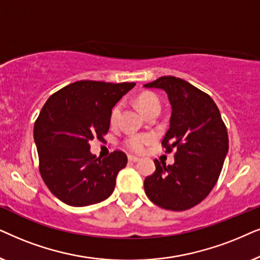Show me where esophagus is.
<instances>
[{
  "mask_svg": "<svg viewBox=\"0 0 260 260\" xmlns=\"http://www.w3.org/2000/svg\"><path fill=\"white\" fill-rule=\"evenodd\" d=\"M128 161H131V162H137V161H139V158L134 157V155H128Z\"/></svg>",
  "mask_w": 260,
  "mask_h": 260,
  "instance_id": "esophagus-1",
  "label": "esophagus"
}]
</instances>
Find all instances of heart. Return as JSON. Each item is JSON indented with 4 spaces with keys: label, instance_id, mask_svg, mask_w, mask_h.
<instances>
[{
    "label": "heart",
    "instance_id": "b5f03b06",
    "mask_svg": "<svg viewBox=\"0 0 260 260\" xmlns=\"http://www.w3.org/2000/svg\"><path fill=\"white\" fill-rule=\"evenodd\" d=\"M138 105H139L140 109L145 112V110L151 108V107L159 106L158 99L153 95H141L138 99ZM121 110H122V103H116L113 107L112 113H110V122L116 123L119 120ZM155 136L153 133H133L131 136H128L124 140V146L127 147V150H129L133 153H141L146 147V145L151 144L152 141H154Z\"/></svg>",
    "mask_w": 260,
    "mask_h": 260
}]
</instances>
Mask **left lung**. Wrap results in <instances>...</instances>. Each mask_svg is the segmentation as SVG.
Here are the masks:
<instances>
[{
  "mask_svg": "<svg viewBox=\"0 0 260 260\" xmlns=\"http://www.w3.org/2000/svg\"><path fill=\"white\" fill-rule=\"evenodd\" d=\"M144 86L168 95L172 113L161 145L166 152L176 148L172 165L154 160L155 171L145 179V192L164 209H190L216 184L228 153L227 128L212 98L184 79L162 76Z\"/></svg>",
  "mask_w": 260,
  "mask_h": 260,
  "instance_id": "left-lung-1",
  "label": "left lung"
}]
</instances>
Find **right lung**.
Returning <instances> with one entry per match:
<instances>
[{"label": "right lung", "instance_id": "1", "mask_svg": "<svg viewBox=\"0 0 260 260\" xmlns=\"http://www.w3.org/2000/svg\"><path fill=\"white\" fill-rule=\"evenodd\" d=\"M136 83L75 82L45 103L34 123V141L45 184L61 202L85 207L112 195L127 155L90 152V141L108 132L113 107Z\"/></svg>", "mask_w": 260, "mask_h": 260}]
</instances>
